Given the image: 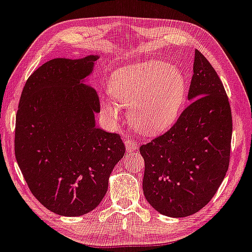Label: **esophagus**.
<instances>
[{"label":"esophagus","mask_w":252,"mask_h":252,"mask_svg":"<svg viewBox=\"0 0 252 252\" xmlns=\"http://www.w3.org/2000/svg\"><path fill=\"white\" fill-rule=\"evenodd\" d=\"M124 144H126V150H128L129 152H131V151H133V150H136L137 146H138V144H137V142L132 141V139H126Z\"/></svg>","instance_id":"1"}]
</instances>
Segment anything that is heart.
Returning a JSON list of instances; mask_svg holds the SVG:
<instances>
[{"label": "heart", "mask_w": 252, "mask_h": 252, "mask_svg": "<svg viewBox=\"0 0 252 252\" xmlns=\"http://www.w3.org/2000/svg\"><path fill=\"white\" fill-rule=\"evenodd\" d=\"M109 93L128 107L133 129L144 135H158L177 122L186 101L187 84L177 66L150 60L114 73ZM101 106L107 116L117 119L119 109L109 101L103 100Z\"/></svg>", "instance_id": "1"}]
</instances>
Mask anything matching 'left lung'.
I'll list each match as a JSON object with an SVG mask.
<instances>
[{
    "label": "left lung",
    "instance_id": "left-lung-1",
    "mask_svg": "<svg viewBox=\"0 0 252 252\" xmlns=\"http://www.w3.org/2000/svg\"><path fill=\"white\" fill-rule=\"evenodd\" d=\"M189 100L190 104L167 132L139 149L145 161V199L170 218H186L211 201L230 159L228 96L215 69L197 50Z\"/></svg>",
    "mask_w": 252,
    "mask_h": 252
}]
</instances>
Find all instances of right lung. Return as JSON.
<instances>
[{
  "instance_id": "1",
  "label": "right lung",
  "mask_w": 252,
  "mask_h": 252,
  "mask_svg": "<svg viewBox=\"0 0 252 252\" xmlns=\"http://www.w3.org/2000/svg\"><path fill=\"white\" fill-rule=\"evenodd\" d=\"M97 55L56 58L29 76L16 115L15 155L34 197L62 216H80L102 201L126 148L96 126L100 102L85 81Z\"/></svg>"
}]
</instances>
